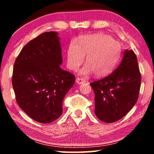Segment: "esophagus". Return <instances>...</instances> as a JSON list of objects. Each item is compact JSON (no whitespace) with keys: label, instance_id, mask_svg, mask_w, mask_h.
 I'll use <instances>...</instances> for the list:
<instances>
[{"label":"esophagus","instance_id":"esophagus-1","mask_svg":"<svg viewBox=\"0 0 154 154\" xmlns=\"http://www.w3.org/2000/svg\"><path fill=\"white\" fill-rule=\"evenodd\" d=\"M84 82H85V80L82 79V78L77 77L76 79V83L77 84H82V83H83Z\"/></svg>","mask_w":154,"mask_h":154}]
</instances>
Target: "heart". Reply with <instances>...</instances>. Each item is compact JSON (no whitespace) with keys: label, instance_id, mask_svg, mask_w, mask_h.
<instances>
[{"label":"heart","instance_id":"obj_1","mask_svg":"<svg viewBox=\"0 0 154 154\" xmlns=\"http://www.w3.org/2000/svg\"><path fill=\"white\" fill-rule=\"evenodd\" d=\"M122 54V47L118 41L110 35L96 33L85 35L72 43L66 52L67 66L76 71L84 62L87 65L81 71L83 75L92 72L96 77H104L113 71L118 65Z\"/></svg>","mask_w":154,"mask_h":154}]
</instances>
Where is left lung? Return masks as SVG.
<instances>
[{
  "label": "left lung",
  "mask_w": 154,
  "mask_h": 154,
  "mask_svg": "<svg viewBox=\"0 0 154 154\" xmlns=\"http://www.w3.org/2000/svg\"><path fill=\"white\" fill-rule=\"evenodd\" d=\"M140 82L136 54L126 49L120 64L112 73L90 83L94 91L97 118L112 123L126 116L137 103Z\"/></svg>",
  "instance_id": "left-lung-1"
}]
</instances>
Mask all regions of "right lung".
Here are the masks:
<instances>
[{"label":"right lung","mask_w":154,"mask_h":154,"mask_svg":"<svg viewBox=\"0 0 154 154\" xmlns=\"http://www.w3.org/2000/svg\"><path fill=\"white\" fill-rule=\"evenodd\" d=\"M58 32H47L29 41L14 63L12 85L20 107L34 120L50 123L62 113V101L75 77L60 68Z\"/></svg>","instance_id":"obj_1"}]
</instances>
